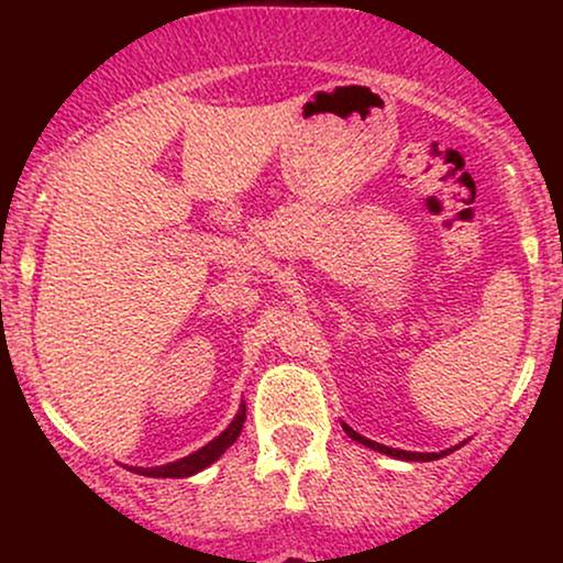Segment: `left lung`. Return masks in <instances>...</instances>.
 Listing matches in <instances>:
<instances>
[{"label":"left lung","instance_id":"8db88e82","mask_svg":"<svg viewBox=\"0 0 563 563\" xmlns=\"http://www.w3.org/2000/svg\"><path fill=\"white\" fill-rule=\"evenodd\" d=\"M341 426H344V431H346L349 437L354 439V442L365 444V448H371V450L384 452V455L399 457V461H437V457H442V455H448V452H452V450H444V452H407V450H394V448H386V444L373 442V439H365L363 434H357V431H354V429H349L346 423H341Z\"/></svg>","mask_w":563,"mask_h":563}]
</instances>
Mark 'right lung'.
Wrapping results in <instances>:
<instances>
[{"instance_id": "add662e5", "label": "right lung", "mask_w": 563, "mask_h": 563, "mask_svg": "<svg viewBox=\"0 0 563 563\" xmlns=\"http://www.w3.org/2000/svg\"><path fill=\"white\" fill-rule=\"evenodd\" d=\"M243 421H245V405H241L238 416L232 418V423L222 431V434H219L217 439H211V442L206 444V448H200L198 452H192V455L183 457V461L166 463V466L129 468V471H137V474H142V476H153V479H183V476L198 474L200 468L211 466V463H214L217 457L222 455V452L228 450L232 442H235L238 434H241V429H243Z\"/></svg>"}]
</instances>
